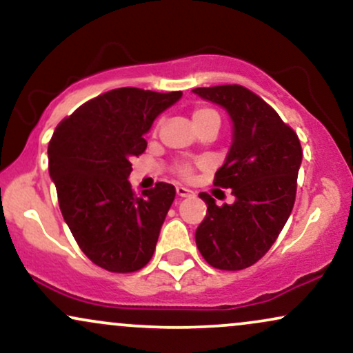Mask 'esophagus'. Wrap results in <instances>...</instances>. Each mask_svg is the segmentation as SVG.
I'll return each instance as SVG.
<instances>
[{"instance_id":"obj_1","label":"esophagus","mask_w":353,"mask_h":353,"mask_svg":"<svg viewBox=\"0 0 353 353\" xmlns=\"http://www.w3.org/2000/svg\"><path fill=\"white\" fill-rule=\"evenodd\" d=\"M176 194H177V197H188V196H190V194H192V190L184 188V185H177Z\"/></svg>"}]
</instances>
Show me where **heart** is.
<instances>
[{"instance_id": "1", "label": "heart", "mask_w": 353, "mask_h": 353, "mask_svg": "<svg viewBox=\"0 0 353 353\" xmlns=\"http://www.w3.org/2000/svg\"><path fill=\"white\" fill-rule=\"evenodd\" d=\"M210 117H219L217 112L212 111V109H209V108H197L196 111H194V114H192V121H194V124H196V123H201V121L210 119ZM177 172H179L182 177H189L190 176V169L185 168V165L179 168V171H177Z\"/></svg>"}]
</instances>
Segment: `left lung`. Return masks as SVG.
Returning a JSON list of instances; mask_svg holds the SVG:
<instances>
[{
  "label": "left lung",
  "mask_w": 353,
  "mask_h": 353,
  "mask_svg": "<svg viewBox=\"0 0 353 353\" xmlns=\"http://www.w3.org/2000/svg\"><path fill=\"white\" fill-rule=\"evenodd\" d=\"M192 92L230 117L232 143L214 184L236 197L219 208L209 194H199L208 214L196 230L197 249L216 269H245L272 247L292 212L301 141L264 99L244 86L224 84Z\"/></svg>",
  "instance_id": "1"
}]
</instances>
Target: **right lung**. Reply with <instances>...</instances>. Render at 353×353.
<instances>
[{
  "instance_id": "right-lung-1",
  "label": "right lung",
  "mask_w": 353,
  "mask_h": 353,
  "mask_svg": "<svg viewBox=\"0 0 353 353\" xmlns=\"http://www.w3.org/2000/svg\"><path fill=\"white\" fill-rule=\"evenodd\" d=\"M181 91L119 88L88 101L63 119L48 145L59 209L88 259L109 272H134L151 261L176 189L168 182L132 192V157L144 134Z\"/></svg>"
}]
</instances>
